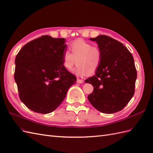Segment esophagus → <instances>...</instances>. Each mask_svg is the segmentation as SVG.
<instances>
[{
    "label": "esophagus",
    "mask_w": 153,
    "mask_h": 153,
    "mask_svg": "<svg viewBox=\"0 0 153 153\" xmlns=\"http://www.w3.org/2000/svg\"><path fill=\"white\" fill-rule=\"evenodd\" d=\"M83 80H81V79H77V83H80V84H81V83H83Z\"/></svg>",
    "instance_id": "1"
}]
</instances>
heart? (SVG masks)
<instances>
[{"label":"heart","mask_w":153,"mask_h":153,"mask_svg":"<svg viewBox=\"0 0 153 153\" xmlns=\"http://www.w3.org/2000/svg\"><path fill=\"white\" fill-rule=\"evenodd\" d=\"M70 49L72 53L66 50L62 54V65L66 70H72L76 61L77 66L73 72L77 76L93 74L99 68L103 57L100 47L78 39L72 43Z\"/></svg>","instance_id":"obj_1"}]
</instances>
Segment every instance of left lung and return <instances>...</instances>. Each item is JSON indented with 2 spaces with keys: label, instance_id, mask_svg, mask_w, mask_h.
<instances>
[{
  "label": "left lung",
  "instance_id": "obj_1",
  "mask_svg": "<svg viewBox=\"0 0 153 153\" xmlns=\"http://www.w3.org/2000/svg\"><path fill=\"white\" fill-rule=\"evenodd\" d=\"M90 40L97 42L103 57L95 75L85 81L94 87L88 100L101 112H117L134 94L137 72L134 58L127 47L110 37L101 35Z\"/></svg>",
  "mask_w": 153,
  "mask_h": 153
}]
</instances>
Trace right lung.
Listing matches in <instances>:
<instances>
[{"label":"right lung","mask_w":153,"mask_h":153,"mask_svg":"<svg viewBox=\"0 0 153 153\" xmlns=\"http://www.w3.org/2000/svg\"><path fill=\"white\" fill-rule=\"evenodd\" d=\"M66 39L43 36L27 43L15 57L19 97L30 110L48 114L59 106L76 77L62 65Z\"/></svg>","instance_id":"obj_1"}]
</instances>
